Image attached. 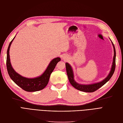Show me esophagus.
<instances>
[{
    "label": "esophagus",
    "mask_w": 123,
    "mask_h": 123,
    "mask_svg": "<svg viewBox=\"0 0 123 123\" xmlns=\"http://www.w3.org/2000/svg\"><path fill=\"white\" fill-rule=\"evenodd\" d=\"M63 59H64V60H67V58L66 57H63Z\"/></svg>",
    "instance_id": "1"
}]
</instances>
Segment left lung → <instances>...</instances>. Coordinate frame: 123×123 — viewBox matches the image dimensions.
Wrapping results in <instances>:
<instances>
[{"mask_svg": "<svg viewBox=\"0 0 123 123\" xmlns=\"http://www.w3.org/2000/svg\"><path fill=\"white\" fill-rule=\"evenodd\" d=\"M112 44L113 47L114 49V56L113 59V62L112 65L111 67V69L110 72L105 79L100 82H98L97 83H94V84H89V85H83L79 84L77 83L75 80H74V76L73 73V70L71 66L68 64V63H65L66 65V73L67 76L68 78V80L69 82L76 89L82 91V92H92L96 91L98 89L100 88L102 86H103L107 82L110 78H111L112 75L114 72L115 68H116V49H115V47L113 44L112 42H111Z\"/></svg>", "mask_w": 123, "mask_h": 123, "instance_id": "left-lung-1", "label": "left lung"}]
</instances>
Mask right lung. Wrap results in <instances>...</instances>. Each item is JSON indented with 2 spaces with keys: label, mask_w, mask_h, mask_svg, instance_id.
I'll use <instances>...</instances> for the list:
<instances>
[{
  "label": "right lung",
  "mask_w": 123,
  "mask_h": 123,
  "mask_svg": "<svg viewBox=\"0 0 123 123\" xmlns=\"http://www.w3.org/2000/svg\"><path fill=\"white\" fill-rule=\"evenodd\" d=\"M15 37L10 43L7 50L6 68L10 78L20 87L26 92H34L43 89L48 84L51 73L53 72L58 62L60 61L61 59L57 57L51 60L45 72L40 76L35 78H27L22 77L15 72L10 62L9 50L12 42Z\"/></svg>",
  "instance_id": "obj_1"
}]
</instances>
